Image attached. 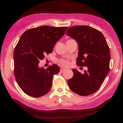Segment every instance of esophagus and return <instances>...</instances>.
Masks as SVG:
<instances>
[{"instance_id": "1", "label": "esophagus", "mask_w": 123, "mask_h": 123, "mask_svg": "<svg viewBox=\"0 0 123 123\" xmlns=\"http://www.w3.org/2000/svg\"><path fill=\"white\" fill-rule=\"evenodd\" d=\"M65 71V69H61V70H60V71L61 73Z\"/></svg>"}]
</instances>
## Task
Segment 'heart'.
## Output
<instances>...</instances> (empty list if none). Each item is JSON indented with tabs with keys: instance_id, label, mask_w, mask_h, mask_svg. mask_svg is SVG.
<instances>
[{
	"instance_id": "obj_1",
	"label": "heart",
	"mask_w": 123,
	"mask_h": 123,
	"mask_svg": "<svg viewBox=\"0 0 123 123\" xmlns=\"http://www.w3.org/2000/svg\"><path fill=\"white\" fill-rule=\"evenodd\" d=\"M72 40L73 39H69L67 41V42H68V41ZM59 62H60L61 65L63 67H67V66H69V62L68 61L64 60V59H62V60L59 61Z\"/></svg>"
}]
</instances>
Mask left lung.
I'll return each instance as SVG.
<instances>
[{
  "label": "left lung",
  "mask_w": 123,
  "mask_h": 123,
  "mask_svg": "<svg viewBox=\"0 0 123 123\" xmlns=\"http://www.w3.org/2000/svg\"><path fill=\"white\" fill-rule=\"evenodd\" d=\"M66 34L75 39L79 46L76 64L87 67L81 74L72 69L73 76L68 81L70 89L81 96H88L97 91L109 71L110 49L102 33L87 25L69 28Z\"/></svg>",
  "instance_id": "obj_1"
}]
</instances>
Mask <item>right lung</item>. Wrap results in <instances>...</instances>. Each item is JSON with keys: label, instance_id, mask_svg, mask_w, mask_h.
Masks as SVG:
<instances>
[{"label": "right lung", "instance_id": "1", "mask_svg": "<svg viewBox=\"0 0 123 123\" xmlns=\"http://www.w3.org/2000/svg\"><path fill=\"white\" fill-rule=\"evenodd\" d=\"M67 29L44 25L27 30L21 36L14 51V73L18 85L25 94L39 98L50 90L53 76L60 70L55 64L44 69L39 67L38 64L46 54L52 52Z\"/></svg>", "mask_w": 123, "mask_h": 123}]
</instances>
